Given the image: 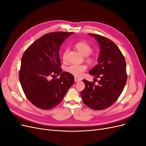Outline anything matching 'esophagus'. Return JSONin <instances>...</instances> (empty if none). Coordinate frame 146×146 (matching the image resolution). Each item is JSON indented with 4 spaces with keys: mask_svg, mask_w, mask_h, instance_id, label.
<instances>
[{
    "mask_svg": "<svg viewBox=\"0 0 146 146\" xmlns=\"http://www.w3.org/2000/svg\"><path fill=\"white\" fill-rule=\"evenodd\" d=\"M81 80L80 78H77V77H75L74 78V81L76 82H79V81H80Z\"/></svg>",
    "mask_w": 146,
    "mask_h": 146,
    "instance_id": "34e87169",
    "label": "esophagus"
}]
</instances>
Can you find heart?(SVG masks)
I'll list each match as a JSON object with an SVG mask.
<instances>
[{
	"instance_id": "1",
	"label": "heart",
	"mask_w": 146,
	"mask_h": 146,
	"mask_svg": "<svg viewBox=\"0 0 146 146\" xmlns=\"http://www.w3.org/2000/svg\"><path fill=\"white\" fill-rule=\"evenodd\" d=\"M76 46L77 49L78 50V52L80 53L83 56H88L89 55L91 52H92V46L89 44L88 42L85 41H80L76 44ZM68 50H66L63 53V59L64 60L66 58V55H67ZM88 60L92 61V58L88 57ZM87 69V66L85 64H70V66H68L66 68V71L70 73V74L73 75L76 77L80 78L82 77L84 73Z\"/></svg>"
}]
</instances>
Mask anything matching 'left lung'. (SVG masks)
I'll return each instance as SVG.
<instances>
[{"instance_id": "left-lung-1", "label": "left lung", "mask_w": 146, "mask_h": 146, "mask_svg": "<svg viewBox=\"0 0 146 146\" xmlns=\"http://www.w3.org/2000/svg\"><path fill=\"white\" fill-rule=\"evenodd\" d=\"M98 41L100 51L99 63L89 74L95 76L94 82L83 80L85 88L81 92L83 103L89 108L102 110L110 107L117 100L125 87L127 79L126 62L119 47L110 39L90 33Z\"/></svg>"}]
</instances>
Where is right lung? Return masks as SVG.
Wrapping results in <instances>:
<instances>
[{"mask_svg": "<svg viewBox=\"0 0 146 146\" xmlns=\"http://www.w3.org/2000/svg\"><path fill=\"white\" fill-rule=\"evenodd\" d=\"M72 33H47L33 42L24 53L19 72V81L26 98L35 107L42 110L55 107L74 84L72 74L61 72L59 57L61 44ZM59 74L60 78H54Z\"/></svg>", "mask_w": 146, "mask_h": 146, "instance_id": "1", "label": "right lung"}]
</instances>
